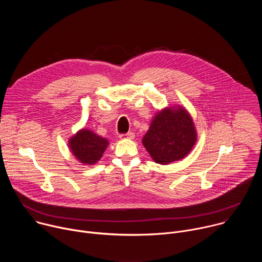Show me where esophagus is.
<instances>
[{"label":"esophagus","instance_id":"obj_1","mask_svg":"<svg viewBox=\"0 0 262 262\" xmlns=\"http://www.w3.org/2000/svg\"><path fill=\"white\" fill-rule=\"evenodd\" d=\"M119 138L120 139H134L135 134L133 132H129V133H126V134H121V135H119Z\"/></svg>","mask_w":262,"mask_h":262}]
</instances>
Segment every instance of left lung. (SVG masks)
I'll return each mask as SVG.
<instances>
[{
    "mask_svg": "<svg viewBox=\"0 0 262 262\" xmlns=\"http://www.w3.org/2000/svg\"><path fill=\"white\" fill-rule=\"evenodd\" d=\"M196 140L191 116L184 108L178 107L158 113L142 142L156 163L167 165L189 155Z\"/></svg>",
    "mask_w": 262,
    "mask_h": 262,
    "instance_id": "8db88e82",
    "label": "left lung"
}]
</instances>
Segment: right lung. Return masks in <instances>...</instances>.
I'll use <instances>...</instances> for the list:
<instances>
[{"instance_id": "obj_1", "label": "right lung", "mask_w": 262, "mask_h": 262, "mask_svg": "<svg viewBox=\"0 0 262 262\" xmlns=\"http://www.w3.org/2000/svg\"><path fill=\"white\" fill-rule=\"evenodd\" d=\"M107 141L89 129L80 130L69 140L71 152L83 164L93 165L102 157Z\"/></svg>"}]
</instances>
